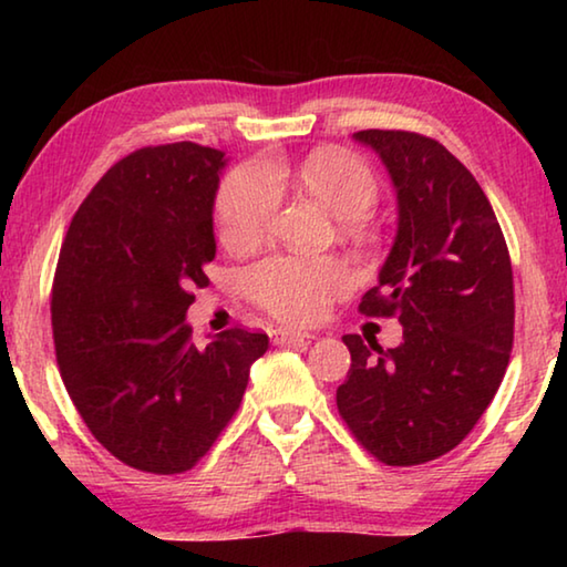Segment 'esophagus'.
<instances>
[{"label":"esophagus","instance_id":"34e87169","mask_svg":"<svg viewBox=\"0 0 567 567\" xmlns=\"http://www.w3.org/2000/svg\"><path fill=\"white\" fill-rule=\"evenodd\" d=\"M270 340L275 344H297V342L315 340V334H310V332H295V330H287V328H275V330H270Z\"/></svg>","mask_w":567,"mask_h":567}]
</instances>
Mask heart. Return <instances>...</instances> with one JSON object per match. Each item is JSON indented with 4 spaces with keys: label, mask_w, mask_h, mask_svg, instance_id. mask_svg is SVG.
Wrapping results in <instances>:
<instances>
[{
    "label": "heart",
    "mask_w": 567,
    "mask_h": 567,
    "mask_svg": "<svg viewBox=\"0 0 567 567\" xmlns=\"http://www.w3.org/2000/svg\"><path fill=\"white\" fill-rule=\"evenodd\" d=\"M300 182L315 199L342 219H360L375 207L380 185L362 159L340 150L312 152L295 169L245 162L217 192V225L227 247L243 249L265 235L280 205V185ZM350 287V267L338 257L275 255L247 272L252 300L287 322L318 320L334 297Z\"/></svg>",
    "instance_id": "heart-1"
}]
</instances>
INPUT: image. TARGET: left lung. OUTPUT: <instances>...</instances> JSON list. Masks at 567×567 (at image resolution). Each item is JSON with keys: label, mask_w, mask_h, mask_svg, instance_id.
<instances>
[{"label": "left lung", "mask_w": 567, "mask_h": 567, "mask_svg": "<svg viewBox=\"0 0 567 567\" xmlns=\"http://www.w3.org/2000/svg\"><path fill=\"white\" fill-rule=\"evenodd\" d=\"M398 189V237L368 318H398L402 342L344 334L352 364L338 410L380 463L410 467L467 437L501 388L513 350V265L503 229L470 169L433 137L362 130Z\"/></svg>", "instance_id": "left-lung-1"}]
</instances>
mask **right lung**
<instances>
[{"label": "right lung", "mask_w": 567, "mask_h": 567, "mask_svg": "<svg viewBox=\"0 0 567 567\" xmlns=\"http://www.w3.org/2000/svg\"><path fill=\"white\" fill-rule=\"evenodd\" d=\"M225 152L175 142L134 150L76 209L52 285L60 375L84 425L124 465L195 467L243 402L265 332L229 328L207 348L185 322L215 260Z\"/></svg>", "instance_id": "right-lung-1"}]
</instances>
